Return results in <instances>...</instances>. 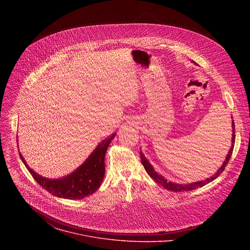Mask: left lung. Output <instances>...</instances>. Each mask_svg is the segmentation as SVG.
<instances>
[{
  "label": "left lung",
  "instance_id": "1",
  "mask_svg": "<svg viewBox=\"0 0 250 250\" xmlns=\"http://www.w3.org/2000/svg\"><path fill=\"white\" fill-rule=\"evenodd\" d=\"M233 118V117H232ZM232 131H233V134H232V145H231V148L229 150V153L227 154L226 158H225V161L223 162L222 166L219 167V169L214 173L213 176H211L210 178L206 179L204 181H199V182H194V183H191V184H186V185H182V184H176V183H172L170 181H167V179L164 178L162 175H160L159 173H157L153 167L151 166V164L147 161V159L143 156V152L141 151L140 155H141V159H142V163H143V166L144 167V169L146 170V172L148 173V175L153 179L154 181H156V183L162 185L165 188L168 189V190H171V191H187V190H191V189H195L197 188H201L203 186H205L206 184H209L210 182L214 181V179L217 178L222 172L223 170L225 169V167L226 165L228 164L230 158H231V155H232V152H233V149H234V144H235V124H234V120H232Z\"/></svg>",
  "mask_w": 250,
  "mask_h": 250
}]
</instances>
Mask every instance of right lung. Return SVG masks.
I'll list each match as a JSON object with an SVG mask.
<instances>
[{
    "label": "right lung",
    "instance_id": "add662e5",
    "mask_svg": "<svg viewBox=\"0 0 250 250\" xmlns=\"http://www.w3.org/2000/svg\"><path fill=\"white\" fill-rule=\"evenodd\" d=\"M114 137L115 133L102 141L81 167L63 178L48 179L40 176L29 167L21 153L19 154L36 183L51 194L66 199H83L91 195L101 186L105 175V155Z\"/></svg>",
    "mask_w": 250,
    "mask_h": 250
}]
</instances>
